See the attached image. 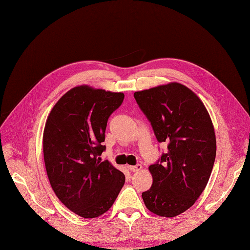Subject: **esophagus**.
<instances>
[{"instance_id": "34e87169", "label": "esophagus", "mask_w": 250, "mask_h": 250, "mask_svg": "<svg viewBox=\"0 0 250 250\" xmlns=\"http://www.w3.org/2000/svg\"><path fill=\"white\" fill-rule=\"evenodd\" d=\"M128 169L133 171V172H138L140 171L141 169H142V166L141 165H137V166H134V167H128Z\"/></svg>"}]
</instances>
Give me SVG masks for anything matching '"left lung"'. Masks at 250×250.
Instances as JSON below:
<instances>
[{"mask_svg": "<svg viewBox=\"0 0 250 250\" xmlns=\"http://www.w3.org/2000/svg\"><path fill=\"white\" fill-rule=\"evenodd\" d=\"M158 142L167 152L148 167L152 186L142 193L146 208L173 218L189 209L209 180L216 141L210 115L199 97L177 82L135 92Z\"/></svg>", "mask_w": 250, "mask_h": 250, "instance_id": "obj_1", "label": "left lung"}]
</instances>
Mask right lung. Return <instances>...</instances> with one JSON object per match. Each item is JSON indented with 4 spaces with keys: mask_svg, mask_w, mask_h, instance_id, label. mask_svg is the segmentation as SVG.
Returning <instances> with one entry per match:
<instances>
[{
    "mask_svg": "<svg viewBox=\"0 0 250 250\" xmlns=\"http://www.w3.org/2000/svg\"><path fill=\"white\" fill-rule=\"evenodd\" d=\"M125 94L81 84L65 93L50 111L42 134L47 175L59 200L84 219L105 213L121 192L125 175L101 161L109 116Z\"/></svg>",
    "mask_w": 250,
    "mask_h": 250,
    "instance_id": "1",
    "label": "right lung"
}]
</instances>
